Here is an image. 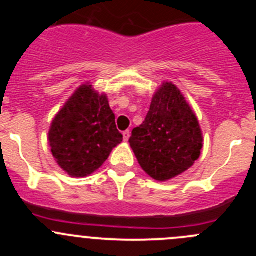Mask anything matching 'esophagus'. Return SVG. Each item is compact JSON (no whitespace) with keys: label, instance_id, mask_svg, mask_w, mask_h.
Segmentation results:
<instances>
[{"label":"esophagus","instance_id":"obj_1","mask_svg":"<svg viewBox=\"0 0 256 256\" xmlns=\"http://www.w3.org/2000/svg\"><path fill=\"white\" fill-rule=\"evenodd\" d=\"M122 136H124V141H125V142H128V138H130V131H128V130L124 131Z\"/></svg>","mask_w":256,"mask_h":256}]
</instances>
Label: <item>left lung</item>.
<instances>
[{
	"label": "left lung",
	"mask_w": 256,
	"mask_h": 256,
	"mask_svg": "<svg viewBox=\"0 0 256 256\" xmlns=\"http://www.w3.org/2000/svg\"><path fill=\"white\" fill-rule=\"evenodd\" d=\"M128 142L141 168L164 182L187 171L200 158L203 134L180 90L164 82L152 96L142 125L134 128Z\"/></svg>",
	"instance_id": "1"
}]
</instances>
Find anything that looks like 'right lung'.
Returning a JSON list of instances; mask_svg holds the SVG:
<instances>
[{
  "instance_id": "1",
  "label": "right lung",
  "mask_w": 256,
  "mask_h": 256,
  "mask_svg": "<svg viewBox=\"0 0 256 256\" xmlns=\"http://www.w3.org/2000/svg\"><path fill=\"white\" fill-rule=\"evenodd\" d=\"M121 141L106 94H99L89 82L69 98L48 132L54 160L70 177L94 174Z\"/></svg>"
}]
</instances>
